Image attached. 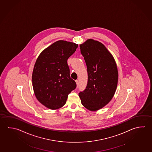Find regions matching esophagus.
I'll return each instance as SVG.
<instances>
[{
	"mask_svg": "<svg viewBox=\"0 0 152 152\" xmlns=\"http://www.w3.org/2000/svg\"><path fill=\"white\" fill-rule=\"evenodd\" d=\"M76 84H77V86L78 87V84H79V83H78V80H76Z\"/></svg>",
	"mask_w": 152,
	"mask_h": 152,
	"instance_id": "obj_1",
	"label": "esophagus"
}]
</instances>
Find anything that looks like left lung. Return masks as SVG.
<instances>
[{
	"label": "left lung",
	"instance_id": "obj_1",
	"mask_svg": "<svg viewBox=\"0 0 152 152\" xmlns=\"http://www.w3.org/2000/svg\"><path fill=\"white\" fill-rule=\"evenodd\" d=\"M87 67L88 84L79 96L83 106L96 111L112 100L116 90L118 71L112 54L102 43L88 39L80 46Z\"/></svg>",
	"mask_w": 152,
	"mask_h": 152
}]
</instances>
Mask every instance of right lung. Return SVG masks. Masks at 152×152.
<instances>
[{
  "mask_svg": "<svg viewBox=\"0 0 152 152\" xmlns=\"http://www.w3.org/2000/svg\"><path fill=\"white\" fill-rule=\"evenodd\" d=\"M78 45L59 40L40 53L32 72V86L36 97L51 109L64 106L68 96L76 88L70 78L67 60L75 53Z\"/></svg>",
  "mask_w": 152,
  "mask_h": 152,
  "instance_id": "obj_1",
  "label": "right lung"
}]
</instances>
